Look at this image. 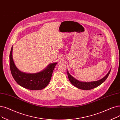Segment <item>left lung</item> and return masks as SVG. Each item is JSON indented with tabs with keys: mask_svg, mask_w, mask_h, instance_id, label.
<instances>
[{
	"mask_svg": "<svg viewBox=\"0 0 120 120\" xmlns=\"http://www.w3.org/2000/svg\"><path fill=\"white\" fill-rule=\"evenodd\" d=\"M110 71H111V69L107 73V74L103 78H102V79L98 81L90 82H80L79 80L75 79V78H74L72 76H71V75L69 74L68 71H67V74H68V77H69V80L73 85H74L76 87L79 88V89H80L84 90H89L94 89V88H95L98 87V86L101 84L102 83L107 79V78L108 77L109 74H110Z\"/></svg>",
	"mask_w": 120,
	"mask_h": 120,
	"instance_id": "left-lung-1",
	"label": "left lung"
}]
</instances>
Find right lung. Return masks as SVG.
Returning a JSON list of instances; mask_svg holds the SVG:
<instances>
[{
  "label": "right lung",
  "instance_id": "add662e5",
  "mask_svg": "<svg viewBox=\"0 0 120 120\" xmlns=\"http://www.w3.org/2000/svg\"><path fill=\"white\" fill-rule=\"evenodd\" d=\"M12 51L13 46L9 56L10 68L12 75L18 84L31 90H41L49 84L57 63L50 64L45 70L36 74L22 72L15 66L13 59Z\"/></svg>",
  "mask_w": 120,
  "mask_h": 120
}]
</instances>
